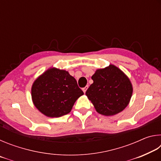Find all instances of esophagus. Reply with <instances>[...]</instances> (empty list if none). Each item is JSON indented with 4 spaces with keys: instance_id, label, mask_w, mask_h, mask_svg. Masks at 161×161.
<instances>
[{
    "instance_id": "34e87169",
    "label": "esophagus",
    "mask_w": 161,
    "mask_h": 161,
    "mask_svg": "<svg viewBox=\"0 0 161 161\" xmlns=\"http://www.w3.org/2000/svg\"><path fill=\"white\" fill-rule=\"evenodd\" d=\"M88 89V86H86L85 87H84V88L82 89V91L84 92V93H85L86 92V89Z\"/></svg>"
}]
</instances>
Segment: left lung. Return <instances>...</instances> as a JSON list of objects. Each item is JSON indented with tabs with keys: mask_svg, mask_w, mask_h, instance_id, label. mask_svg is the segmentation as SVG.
Returning <instances> with one entry per match:
<instances>
[{
	"mask_svg": "<svg viewBox=\"0 0 161 161\" xmlns=\"http://www.w3.org/2000/svg\"><path fill=\"white\" fill-rule=\"evenodd\" d=\"M92 79L94 82L86 90V95L98 113L114 116L129 105L133 86L128 76L119 67L111 64L98 69Z\"/></svg>",
	"mask_w": 161,
	"mask_h": 161,
	"instance_id": "left-lung-1",
	"label": "left lung"
}]
</instances>
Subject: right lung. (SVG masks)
<instances>
[{
	"label": "right lung",
	"instance_id": "1",
	"mask_svg": "<svg viewBox=\"0 0 161 161\" xmlns=\"http://www.w3.org/2000/svg\"><path fill=\"white\" fill-rule=\"evenodd\" d=\"M84 94L75 79L66 70L49 68L34 81L31 88L32 103L47 117L69 114L76 101Z\"/></svg>",
	"mask_w": 161,
	"mask_h": 161
}]
</instances>
